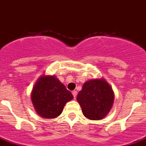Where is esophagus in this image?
I'll return each instance as SVG.
<instances>
[{
	"label": "esophagus",
	"mask_w": 146,
	"mask_h": 146,
	"mask_svg": "<svg viewBox=\"0 0 146 146\" xmlns=\"http://www.w3.org/2000/svg\"><path fill=\"white\" fill-rule=\"evenodd\" d=\"M72 94H73V98H76V95H77V92H76V91H73V92H72Z\"/></svg>",
	"instance_id": "obj_1"
}]
</instances>
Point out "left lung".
Segmentation results:
<instances>
[{"mask_svg": "<svg viewBox=\"0 0 146 146\" xmlns=\"http://www.w3.org/2000/svg\"><path fill=\"white\" fill-rule=\"evenodd\" d=\"M76 99L85 117L92 120H100L111 110L114 94L105 80L92 79L84 83Z\"/></svg>", "mask_w": 146, "mask_h": 146, "instance_id": "8db88e82", "label": "left lung"}]
</instances>
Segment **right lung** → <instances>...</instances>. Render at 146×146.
Instances as JSON below:
<instances>
[{"mask_svg": "<svg viewBox=\"0 0 146 146\" xmlns=\"http://www.w3.org/2000/svg\"><path fill=\"white\" fill-rule=\"evenodd\" d=\"M73 96L54 76H42L34 85L31 100L41 117L56 118L61 114L64 106Z\"/></svg>", "mask_w": 146, "mask_h": 146, "instance_id": "add662e5", "label": "right lung"}]
</instances>
